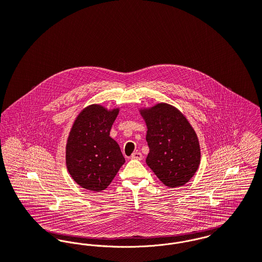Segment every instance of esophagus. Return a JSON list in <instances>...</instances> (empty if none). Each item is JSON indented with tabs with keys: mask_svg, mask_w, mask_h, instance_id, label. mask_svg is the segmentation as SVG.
Here are the masks:
<instances>
[{
	"mask_svg": "<svg viewBox=\"0 0 262 262\" xmlns=\"http://www.w3.org/2000/svg\"><path fill=\"white\" fill-rule=\"evenodd\" d=\"M132 159H137V160H141L142 159V154L140 152H134L130 156Z\"/></svg>",
	"mask_w": 262,
	"mask_h": 262,
	"instance_id": "34e87169",
	"label": "esophagus"
}]
</instances>
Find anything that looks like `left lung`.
<instances>
[{
    "label": "left lung",
    "mask_w": 262,
    "mask_h": 262,
    "mask_svg": "<svg viewBox=\"0 0 262 262\" xmlns=\"http://www.w3.org/2000/svg\"><path fill=\"white\" fill-rule=\"evenodd\" d=\"M140 113L147 125L146 164L165 186L186 184L200 164V145L194 129L168 104H157Z\"/></svg>",
    "instance_id": "obj_1"
}]
</instances>
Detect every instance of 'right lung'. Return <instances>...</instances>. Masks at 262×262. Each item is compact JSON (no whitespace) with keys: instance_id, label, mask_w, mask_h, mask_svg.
<instances>
[{"instance_id":"add662e5","label":"right lung","mask_w":262,"mask_h":262,"mask_svg":"<svg viewBox=\"0 0 262 262\" xmlns=\"http://www.w3.org/2000/svg\"><path fill=\"white\" fill-rule=\"evenodd\" d=\"M118 113V108L91 105L73 123L66 145V166L82 188L96 192L106 189L124 163L119 144L110 137Z\"/></svg>"}]
</instances>
